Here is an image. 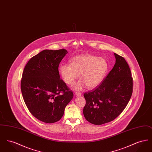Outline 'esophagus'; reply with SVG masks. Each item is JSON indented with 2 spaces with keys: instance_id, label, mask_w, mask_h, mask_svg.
I'll return each mask as SVG.
<instances>
[{
  "instance_id": "34e87169",
  "label": "esophagus",
  "mask_w": 152,
  "mask_h": 152,
  "mask_svg": "<svg viewBox=\"0 0 152 152\" xmlns=\"http://www.w3.org/2000/svg\"><path fill=\"white\" fill-rule=\"evenodd\" d=\"M75 95H76V96L79 97V96H81V94L80 93H79V92H76V93H75Z\"/></svg>"
}]
</instances>
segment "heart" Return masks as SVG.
I'll return each mask as SVG.
<instances>
[{"instance_id": "b5f03b06", "label": "heart", "mask_w": 152, "mask_h": 152, "mask_svg": "<svg viewBox=\"0 0 152 152\" xmlns=\"http://www.w3.org/2000/svg\"><path fill=\"white\" fill-rule=\"evenodd\" d=\"M108 69V63L104 58L86 54L72 58L70 64H61L59 73L63 81L68 85L73 84L80 75L81 79L74 85L73 88L81 90L86 86L89 88H94L100 84Z\"/></svg>"}]
</instances>
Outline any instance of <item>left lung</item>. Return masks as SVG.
<instances>
[{
	"label": "left lung",
	"mask_w": 152,
	"mask_h": 152,
	"mask_svg": "<svg viewBox=\"0 0 152 152\" xmlns=\"http://www.w3.org/2000/svg\"><path fill=\"white\" fill-rule=\"evenodd\" d=\"M116 62L101 84L84 94L83 114L88 122L102 125L119 116L126 107L133 92V79L124 58L114 53Z\"/></svg>",
	"instance_id": "1"
}]
</instances>
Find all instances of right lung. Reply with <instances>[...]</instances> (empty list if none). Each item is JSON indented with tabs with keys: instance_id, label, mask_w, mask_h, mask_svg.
Returning a JSON list of instances; mask_svg holds the SVG:
<instances>
[{
	"instance_id": "right-lung-1",
	"label": "right lung",
	"mask_w": 152,
	"mask_h": 152,
	"mask_svg": "<svg viewBox=\"0 0 152 152\" xmlns=\"http://www.w3.org/2000/svg\"><path fill=\"white\" fill-rule=\"evenodd\" d=\"M67 53L64 49L45 50L31 58L24 69L21 80L24 101L31 113L44 123L59 121L73 97L72 91L60 79L58 69Z\"/></svg>"
}]
</instances>
